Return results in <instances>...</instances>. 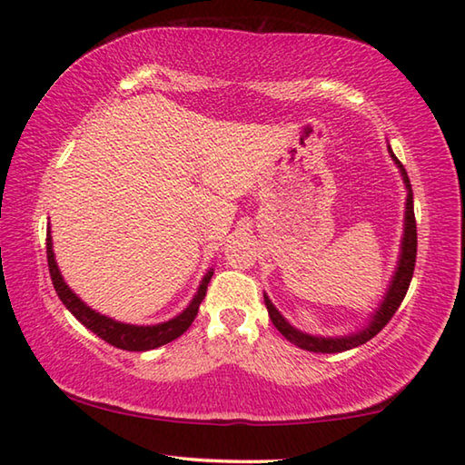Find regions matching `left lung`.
Segmentation results:
<instances>
[{
	"instance_id": "left-lung-1",
	"label": "left lung",
	"mask_w": 465,
	"mask_h": 465,
	"mask_svg": "<svg viewBox=\"0 0 465 465\" xmlns=\"http://www.w3.org/2000/svg\"><path fill=\"white\" fill-rule=\"evenodd\" d=\"M389 153H391L395 165L400 167L401 178H403V183H405V190H408V198H405V223H403V240H401L400 261H397L395 275L391 279V285H389V290L385 293V300L381 302V306L371 316V322H368V325L362 331H358V333H351L348 337L308 335V333H302V331H298L296 327H292L290 322L283 319L282 312H279L277 308L272 306V302L269 300L267 293H264V304H267V311H269L272 325L279 329V333H282L287 339V341H292L293 345H298V348H302V350L316 351V353H337V351L358 348V345L371 341V339L377 335L389 321L393 319V314L397 312V308H400V304L403 302L405 293H408L411 275H414L416 248H418L416 217H414V193H411V183H410L408 173H405L403 165L400 163V161H397V157H395L391 149H389Z\"/></svg>"
}]
</instances>
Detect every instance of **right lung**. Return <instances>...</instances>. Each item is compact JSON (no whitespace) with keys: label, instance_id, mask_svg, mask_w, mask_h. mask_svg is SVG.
<instances>
[{"label":"right lung","instance_id":"add662e5","mask_svg":"<svg viewBox=\"0 0 465 465\" xmlns=\"http://www.w3.org/2000/svg\"><path fill=\"white\" fill-rule=\"evenodd\" d=\"M47 264H49L51 282H54L57 296H60V300L64 302V306L68 308V311L76 316V319L83 322L88 331H93L94 335L101 337L103 341L128 351H146V350L161 348V345L173 341V339H178L182 333H186V329L193 325V321L196 319L198 306H201V302L204 300L206 285H209L213 277V269H211L203 277L201 285H198V292L194 293L193 302L186 306V311L180 312L178 316H173L172 321L159 322V325L138 327V325H126V322L114 321L105 314H99L97 311H93L91 306H86L84 302L80 300L68 285H65L62 272L57 269V262H55L51 232H47Z\"/></svg>","mask_w":465,"mask_h":465}]
</instances>
